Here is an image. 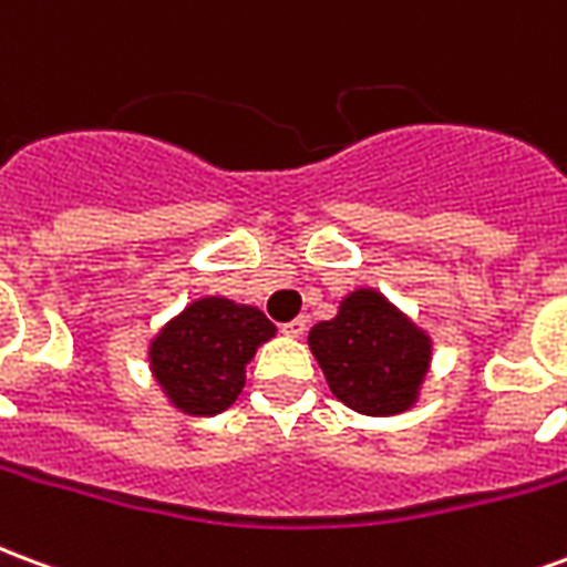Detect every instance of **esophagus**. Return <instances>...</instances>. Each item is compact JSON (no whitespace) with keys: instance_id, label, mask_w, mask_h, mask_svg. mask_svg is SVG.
Instances as JSON below:
<instances>
[{"instance_id":"esophagus-1","label":"esophagus","mask_w":567,"mask_h":567,"mask_svg":"<svg viewBox=\"0 0 567 567\" xmlns=\"http://www.w3.org/2000/svg\"><path fill=\"white\" fill-rule=\"evenodd\" d=\"M307 316H297L295 321H288V324H285L282 331L288 333V337H303V331H307Z\"/></svg>"}]
</instances>
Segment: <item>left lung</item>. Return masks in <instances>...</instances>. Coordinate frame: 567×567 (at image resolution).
I'll return each mask as SVG.
<instances>
[{"instance_id":"1","label":"left lung","mask_w":567,"mask_h":567,"mask_svg":"<svg viewBox=\"0 0 567 567\" xmlns=\"http://www.w3.org/2000/svg\"><path fill=\"white\" fill-rule=\"evenodd\" d=\"M331 392L364 416H394L410 410L425 380L431 343L377 291H355L337 319L309 331Z\"/></svg>"}]
</instances>
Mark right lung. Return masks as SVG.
Wrapping results in <instances>:
<instances>
[{
    "instance_id": "1",
    "label": "right lung",
    "mask_w": 567,
    "mask_h": 567,
    "mask_svg": "<svg viewBox=\"0 0 567 567\" xmlns=\"http://www.w3.org/2000/svg\"><path fill=\"white\" fill-rule=\"evenodd\" d=\"M276 328L255 307L206 297L173 319L151 343V370L178 410L215 416L246 385V364Z\"/></svg>"
}]
</instances>
